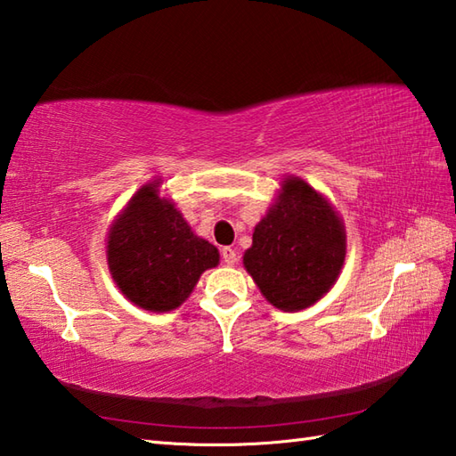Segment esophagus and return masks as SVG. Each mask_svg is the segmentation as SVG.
Instances as JSON below:
<instances>
[{
    "label": "esophagus",
    "mask_w": 456,
    "mask_h": 456,
    "mask_svg": "<svg viewBox=\"0 0 456 456\" xmlns=\"http://www.w3.org/2000/svg\"><path fill=\"white\" fill-rule=\"evenodd\" d=\"M220 254H222V259H224L226 265H236V263H238V254H236L234 248H230V246L222 248Z\"/></svg>",
    "instance_id": "esophagus-1"
}]
</instances>
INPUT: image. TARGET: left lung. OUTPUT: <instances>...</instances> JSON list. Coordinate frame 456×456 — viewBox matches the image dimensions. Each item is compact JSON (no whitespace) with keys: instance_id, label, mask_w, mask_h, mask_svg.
Listing matches in <instances>:
<instances>
[{"instance_id":"8db88e82","label":"left lung","mask_w":456,"mask_h":456,"mask_svg":"<svg viewBox=\"0 0 456 456\" xmlns=\"http://www.w3.org/2000/svg\"><path fill=\"white\" fill-rule=\"evenodd\" d=\"M346 226L305 179L287 175L251 238L244 267L269 305L298 312L328 295L346 263Z\"/></svg>"}]
</instances>
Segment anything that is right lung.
<instances>
[{
  "label": "right lung",
  "mask_w": 456,
  "mask_h": 456,
  "mask_svg": "<svg viewBox=\"0 0 456 456\" xmlns=\"http://www.w3.org/2000/svg\"><path fill=\"white\" fill-rule=\"evenodd\" d=\"M105 249L125 298L158 314L183 305L202 273L220 263L218 249L191 230L174 200L161 197V179L148 181L118 212Z\"/></svg>",
  "instance_id": "obj_1"
}]
</instances>
